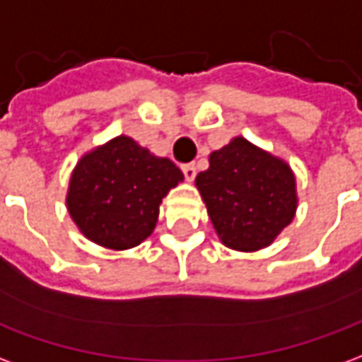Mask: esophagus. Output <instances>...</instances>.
<instances>
[{"label": "esophagus", "mask_w": 362, "mask_h": 362, "mask_svg": "<svg viewBox=\"0 0 362 362\" xmlns=\"http://www.w3.org/2000/svg\"><path fill=\"white\" fill-rule=\"evenodd\" d=\"M182 173H184V176H186V180L192 182L194 178H196V166H194V165H184V166H182Z\"/></svg>", "instance_id": "1"}]
</instances>
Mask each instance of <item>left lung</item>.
I'll list each match as a JSON object with an SVG mask.
<instances>
[{
  "instance_id": "1",
  "label": "left lung",
  "mask_w": 362,
  "mask_h": 362,
  "mask_svg": "<svg viewBox=\"0 0 362 362\" xmlns=\"http://www.w3.org/2000/svg\"><path fill=\"white\" fill-rule=\"evenodd\" d=\"M196 188L219 240L236 252H258L295 219L296 178L287 160L243 135L213 151Z\"/></svg>"
}]
</instances>
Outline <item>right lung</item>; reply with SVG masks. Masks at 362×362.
Here are the masks:
<instances>
[{
	"instance_id": "1",
	"label": "right lung",
	"mask_w": 362,
	"mask_h": 362,
	"mask_svg": "<svg viewBox=\"0 0 362 362\" xmlns=\"http://www.w3.org/2000/svg\"><path fill=\"white\" fill-rule=\"evenodd\" d=\"M182 180L184 174L170 158L118 135L77 160L67 186V211L90 243L129 250L153 235L158 207Z\"/></svg>"
}]
</instances>
